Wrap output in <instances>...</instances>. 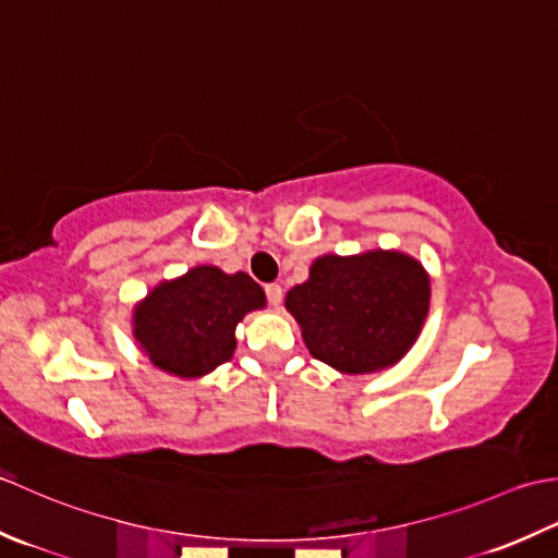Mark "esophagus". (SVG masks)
Masks as SVG:
<instances>
[{
	"label": "esophagus",
	"instance_id": "34e87169",
	"mask_svg": "<svg viewBox=\"0 0 558 558\" xmlns=\"http://www.w3.org/2000/svg\"><path fill=\"white\" fill-rule=\"evenodd\" d=\"M265 293H267V301H269V305H275V308H279V305H281V299H283V291H281L279 283H267V287H265Z\"/></svg>",
	"mask_w": 558,
	"mask_h": 558
}]
</instances>
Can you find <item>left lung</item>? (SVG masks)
I'll list each match as a JSON object with an SVG mask.
<instances>
[{
    "label": "left lung",
    "instance_id": "1",
    "mask_svg": "<svg viewBox=\"0 0 558 558\" xmlns=\"http://www.w3.org/2000/svg\"><path fill=\"white\" fill-rule=\"evenodd\" d=\"M430 299L426 269L397 250L323 255L287 293L311 354L339 373L395 366L422 332Z\"/></svg>",
    "mask_w": 558,
    "mask_h": 558
}]
</instances>
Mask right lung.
I'll use <instances>...</instances> for the list:
<instances>
[{
  "instance_id": "right-lung-1",
  "label": "right lung",
  "mask_w": 558,
  "mask_h": 558,
  "mask_svg": "<svg viewBox=\"0 0 558 558\" xmlns=\"http://www.w3.org/2000/svg\"><path fill=\"white\" fill-rule=\"evenodd\" d=\"M265 305L263 287L245 271L199 265L146 293L134 305L132 332L156 368L202 378L233 356L235 325Z\"/></svg>"
}]
</instances>
